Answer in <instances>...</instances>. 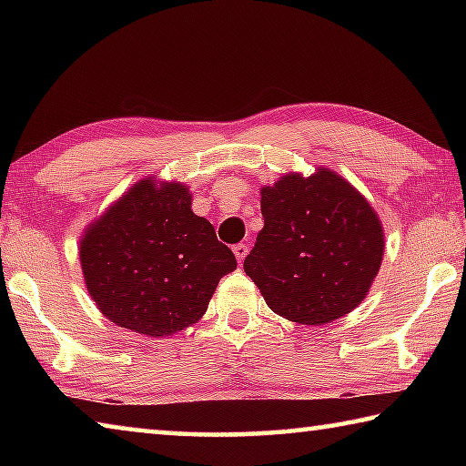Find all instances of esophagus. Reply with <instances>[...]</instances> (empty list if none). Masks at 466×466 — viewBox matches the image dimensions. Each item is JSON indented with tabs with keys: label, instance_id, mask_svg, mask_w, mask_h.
<instances>
[{
	"label": "esophagus",
	"instance_id": "1",
	"mask_svg": "<svg viewBox=\"0 0 466 466\" xmlns=\"http://www.w3.org/2000/svg\"><path fill=\"white\" fill-rule=\"evenodd\" d=\"M234 255H236V261H238V265H242V261H244V257L248 255V247L247 244H234Z\"/></svg>",
	"mask_w": 466,
	"mask_h": 466
}]
</instances>
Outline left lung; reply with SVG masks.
Wrapping results in <instances>:
<instances>
[{
	"mask_svg": "<svg viewBox=\"0 0 466 466\" xmlns=\"http://www.w3.org/2000/svg\"><path fill=\"white\" fill-rule=\"evenodd\" d=\"M263 230L244 271L269 309L298 325H327L366 298L384 252L372 205L329 168L261 188Z\"/></svg>",
	"mask_w": 466,
	"mask_h": 466,
	"instance_id": "obj_1",
	"label": "left lung"
}]
</instances>
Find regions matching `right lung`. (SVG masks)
I'll use <instances>...</instances> for the list:
<instances>
[{
  "instance_id": "right-lung-1",
  "label": "right lung",
  "mask_w": 466,
  "mask_h": 466,
  "mask_svg": "<svg viewBox=\"0 0 466 466\" xmlns=\"http://www.w3.org/2000/svg\"><path fill=\"white\" fill-rule=\"evenodd\" d=\"M80 261L98 310L147 337L195 325L219 279L236 269L214 226L193 214L188 187L152 177L86 228Z\"/></svg>"
}]
</instances>
